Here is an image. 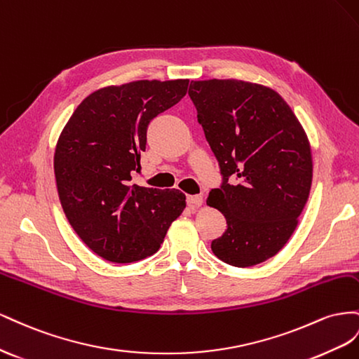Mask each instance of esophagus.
<instances>
[{"instance_id": "34e87169", "label": "esophagus", "mask_w": 359, "mask_h": 359, "mask_svg": "<svg viewBox=\"0 0 359 359\" xmlns=\"http://www.w3.org/2000/svg\"><path fill=\"white\" fill-rule=\"evenodd\" d=\"M187 203H188V206L192 208V209L200 208L203 204V197L201 196H188Z\"/></svg>"}]
</instances>
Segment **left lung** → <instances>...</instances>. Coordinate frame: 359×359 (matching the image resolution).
Here are the masks:
<instances>
[{
    "instance_id": "left-lung-1",
    "label": "left lung",
    "mask_w": 359,
    "mask_h": 359,
    "mask_svg": "<svg viewBox=\"0 0 359 359\" xmlns=\"http://www.w3.org/2000/svg\"><path fill=\"white\" fill-rule=\"evenodd\" d=\"M188 95L222 176L208 204L224 215L227 230L212 251L236 268L266 262L287 243L310 196L305 130L287 102L260 84L191 81Z\"/></svg>"
}]
</instances>
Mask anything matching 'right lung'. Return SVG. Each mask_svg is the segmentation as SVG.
<instances>
[{"label": "right lung", "mask_w": 359, "mask_h": 359, "mask_svg": "<svg viewBox=\"0 0 359 359\" xmlns=\"http://www.w3.org/2000/svg\"><path fill=\"white\" fill-rule=\"evenodd\" d=\"M189 79L134 81L87 96L58 138L54 171L72 229L99 257L132 263L155 254L187 208L179 189L132 185L147 126L187 95Z\"/></svg>", "instance_id": "add662e5"}]
</instances>
